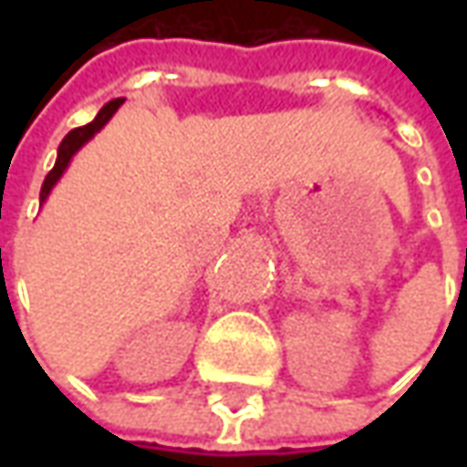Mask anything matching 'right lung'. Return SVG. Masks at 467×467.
Here are the masks:
<instances>
[{"label":"right lung","instance_id":"add662e5","mask_svg":"<svg viewBox=\"0 0 467 467\" xmlns=\"http://www.w3.org/2000/svg\"><path fill=\"white\" fill-rule=\"evenodd\" d=\"M124 99H112V102H107L102 109H99V115L92 119L89 124H85V127H77V130H72V132L67 134L65 140H62V144H59V152H57V162L55 167L49 170V174L45 177V184H42V192H39V200L45 202L47 194H49V190L55 187V182L62 177V172H65V167L69 164V160H72V154L82 147V144L92 137L95 132H99L102 127H105L107 122H109V117L115 115L117 109L122 107Z\"/></svg>","mask_w":467,"mask_h":467}]
</instances>
